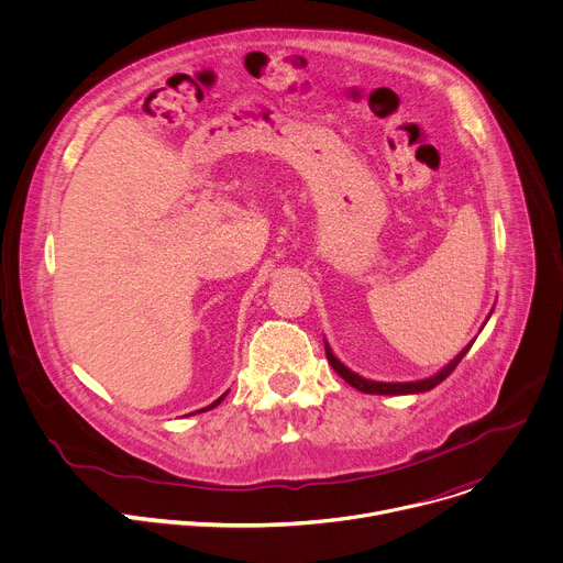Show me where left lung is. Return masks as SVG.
<instances>
[{"instance_id":"obj_1","label":"left lung","mask_w":563,"mask_h":563,"mask_svg":"<svg viewBox=\"0 0 563 563\" xmlns=\"http://www.w3.org/2000/svg\"><path fill=\"white\" fill-rule=\"evenodd\" d=\"M488 318H490V316H488ZM486 323H488V320H486ZM470 347H472V343H470L467 347H463V350L454 356V361H450V363H448L443 369H439L434 376H428V378H421V380H408V383H383V380L363 378L361 374H356V372H352L350 367H345V365L334 356L332 347H330L328 341H325L328 361H330V365L336 369V374H339L345 383H350L352 387H356L358 391H365V394H387V396H396V394H419V391H428V389L437 387L441 380H445V378L454 372V367H456L459 361L467 354Z\"/></svg>"}]
</instances>
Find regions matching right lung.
Segmentation results:
<instances>
[{
	"instance_id": "obj_1",
	"label": "right lung",
	"mask_w": 563,
	"mask_h": 563,
	"mask_svg": "<svg viewBox=\"0 0 563 563\" xmlns=\"http://www.w3.org/2000/svg\"><path fill=\"white\" fill-rule=\"evenodd\" d=\"M224 396H227V391H224V394H222V396H220V398H216V400H213V404H211V406H207V408H202V410H198V412H207V410H211V408H216V406H220V400H222V398H224ZM194 415H196V412H194Z\"/></svg>"
}]
</instances>
